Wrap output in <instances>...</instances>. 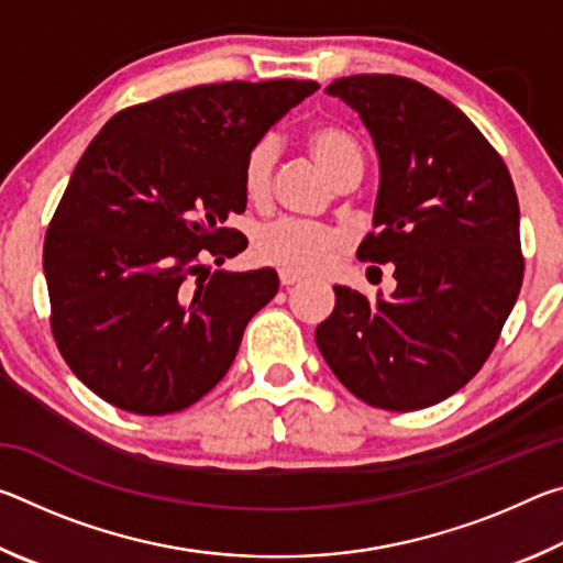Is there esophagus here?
<instances>
[{
  "label": "esophagus",
  "instance_id": "obj_1",
  "mask_svg": "<svg viewBox=\"0 0 563 563\" xmlns=\"http://www.w3.org/2000/svg\"><path fill=\"white\" fill-rule=\"evenodd\" d=\"M302 283V278L298 273H290V271H280V285L283 288H292V285Z\"/></svg>",
  "mask_w": 563,
  "mask_h": 563
}]
</instances>
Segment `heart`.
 Wrapping results in <instances>:
<instances>
[{"label":"heart","instance_id":"obj_1","mask_svg":"<svg viewBox=\"0 0 563 563\" xmlns=\"http://www.w3.org/2000/svg\"><path fill=\"white\" fill-rule=\"evenodd\" d=\"M305 146L322 170L342 186L357 184L365 170L360 141L338 123H318L305 133ZM275 166V144L263 139L247 151L243 164V190L251 203H263L271 194ZM345 247V235L338 228L278 218L263 225L253 238V251L258 261L290 273H316L328 268L332 258Z\"/></svg>","mask_w":563,"mask_h":563}]
</instances>
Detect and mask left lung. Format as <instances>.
<instances>
[{"mask_svg":"<svg viewBox=\"0 0 563 563\" xmlns=\"http://www.w3.org/2000/svg\"><path fill=\"white\" fill-rule=\"evenodd\" d=\"M360 113L379 158L373 225L357 258L395 265L375 300L335 285L316 342L362 402L415 412L479 373L523 280L509 168L464 113L424 84L355 74L325 89Z\"/></svg>","mask_w":563,"mask_h":563,"instance_id":"1","label":"left lung"}]
</instances>
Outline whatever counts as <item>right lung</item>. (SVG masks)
Wrapping results in <instances>:
<instances>
[{
  "mask_svg": "<svg viewBox=\"0 0 563 563\" xmlns=\"http://www.w3.org/2000/svg\"><path fill=\"white\" fill-rule=\"evenodd\" d=\"M316 81H223L136 103L76 164L44 238L52 332L109 405L170 415L221 383L278 292L273 268L206 271L245 251L243 164Z\"/></svg>",
  "mask_w": 563,
  "mask_h": 563,
  "instance_id": "right-lung-1",
  "label": "right lung"
}]
</instances>
